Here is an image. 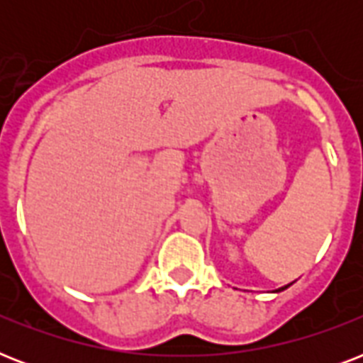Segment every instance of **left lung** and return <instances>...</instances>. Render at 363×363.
I'll return each instance as SVG.
<instances>
[{"label":"left lung","instance_id":"left-lung-1","mask_svg":"<svg viewBox=\"0 0 363 363\" xmlns=\"http://www.w3.org/2000/svg\"><path fill=\"white\" fill-rule=\"evenodd\" d=\"M288 286H290V284H286V286H282V288H279V290H284V288H288Z\"/></svg>","mask_w":363,"mask_h":363}]
</instances>
